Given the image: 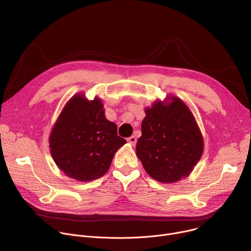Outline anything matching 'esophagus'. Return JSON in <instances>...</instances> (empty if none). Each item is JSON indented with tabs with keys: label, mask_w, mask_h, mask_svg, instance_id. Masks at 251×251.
Listing matches in <instances>:
<instances>
[{
	"label": "esophagus",
	"mask_w": 251,
	"mask_h": 251,
	"mask_svg": "<svg viewBox=\"0 0 251 251\" xmlns=\"http://www.w3.org/2000/svg\"><path fill=\"white\" fill-rule=\"evenodd\" d=\"M127 141L130 143V144H131L132 146H135L136 143H137V138H136L135 136H131V137H129V138L127 139Z\"/></svg>",
	"instance_id": "obj_1"
}]
</instances>
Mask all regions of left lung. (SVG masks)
Instances as JSON below:
<instances>
[{
	"instance_id": "8db88e82",
	"label": "left lung",
	"mask_w": 251,
	"mask_h": 251,
	"mask_svg": "<svg viewBox=\"0 0 251 251\" xmlns=\"http://www.w3.org/2000/svg\"><path fill=\"white\" fill-rule=\"evenodd\" d=\"M145 109L136 155L154 180L172 184L188 176L200 161L203 139L189 107L178 97Z\"/></svg>"
}]
</instances>
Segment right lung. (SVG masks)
<instances>
[{
	"instance_id": "right-lung-1",
	"label": "right lung",
	"mask_w": 251,
	"mask_h": 251,
	"mask_svg": "<svg viewBox=\"0 0 251 251\" xmlns=\"http://www.w3.org/2000/svg\"><path fill=\"white\" fill-rule=\"evenodd\" d=\"M99 98L76 94L62 109L50 136V154L69 177L89 182L109 170L114 154L126 140L105 117Z\"/></svg>"
}]
</instances>
